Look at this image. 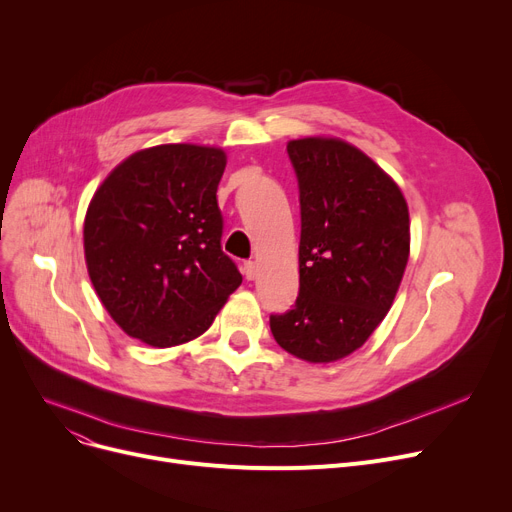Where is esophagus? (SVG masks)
<instances>
[{
    "label": "esophagus",
    "instance_id": "1",
    "mask_svg": "<svg viewBox=\"0 0 512 512\" xmlns=\"http://www.w3.org/2000/svg\"><path fill=\"white\" fill-rule=\"evenodd\" d=\"M242 274H245L247 280H253L257 276V263L255 261H245V265H242Z\"/></svg>",
    "mask_w": 512,
    "mask_h": 512
}]
</instances>
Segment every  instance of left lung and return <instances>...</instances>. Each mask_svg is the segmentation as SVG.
<instances>
[{
    "label": "left lung",
    "instance_id": "obj_1",
    "mask_svg": "<svg viewBox=\"0 0 512 512\" xmlns=\"http://www.w3.org/2000/svg\"><path fill=\"white\" fill-rule=\"evenodd\" d=\"M286 151L299 180V297L270 315V328L290 355L330 363L390 311L409 261V207L373 159L340 139H299Z\"/></svg>",
    "mask_w": 512,
    "mask_h": 512
}]
</instances>
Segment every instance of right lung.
Segmentation results:
<instances>
[{
	"instance_id": "obj_1",
	"label": "right lung",
	"mask_w": 512,
	"mask_h": 512,
	"mask_svg": "<svg viewBox=\"0 0 512 512\" xmlns=\"http://www.w3.org/2000/svg\"><path fill=\"white\" fill-rule=\"evenodd\" d=\"M226 153L157 145L103 180L85 218L89 278L132 338L168 348L201 336L242 276L222 251Z\"/></svg>"
}]
</instances>
